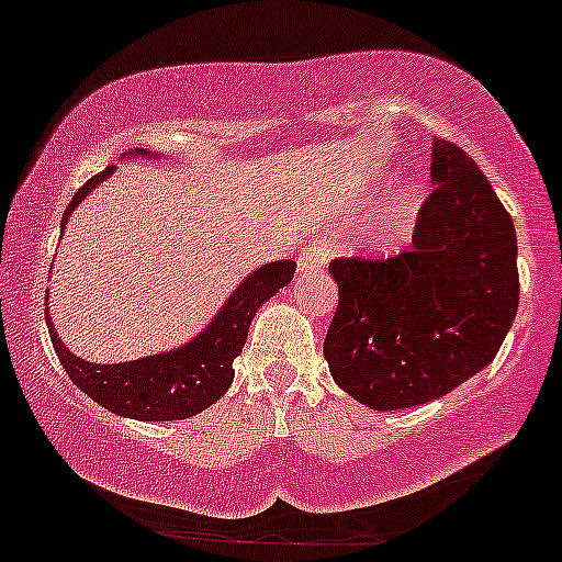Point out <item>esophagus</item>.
<instances>
[{
	"instance_id": "34e87169",
	"label": "esophagus",
	"mask_w": 562,
	"mask_h": 562,
	"mask_svg": "<svg viewBox=\"0 0 562 562\" xmlns=\"http://www.w3.org/2000/svg\"><path fill=\"white\" fill-rule=\"evenodd\" d=\"M325 263H327V254H325V248H322V245H317V243L306 245V248H303V254L299 256V269H301V272H312V269H325Z\"/></svg>"
}]
</instances>
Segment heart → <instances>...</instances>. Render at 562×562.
Masks as SVG:
<instances>
[{
    "mask_svg": "<svg viewBox=\"0 0 562 562\" xmlns=\"http://www.w3.org/2000/svg\"><path fill=\"white\" fill-rule=\"evenodd\" d=\"M415 205H417V184L415 182L396 184L389 192V198H385L383 211L375 216V229L391 232L412 209H415Z\"/></svg>",
    "mask_w": 562,
    "mask_h": 562,
    "instance_id": "b5f03b06",
    "label": "heart"
}]
</instances>
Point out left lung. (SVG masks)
<instances>
[{
    "mask_svg": "<svg viewBox=\"0 0 562 562\" xmlns=\"http://www.w3.org/2000/svg\"><path fill=\"white\" fill-rule=\"evenodd\" d=\"M434 192L393 259H335L330 375L378 412L441 398L499 351L518 312L513 218L465 150L434 139Z\"/></svg>",
    "mask_w": 562,
    "mask_h": 562,
    "instance_id": "1",
    "label": "left lung"
}]
</instances>
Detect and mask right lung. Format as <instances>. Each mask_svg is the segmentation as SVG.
<instances>
[{"mask_svg":"<svg viewBox=\"0 0 562 562\" xmlns=\"http://www.w3.org/2000/svg\"><path fill=\"white\" fill-rule=\"evenodd\" d=\"M156 158L150 150L126 153V158ZM115 166H108L97 177L76 192L68 203L66 216H63V229H66L68 216L74 214L76 205L81 203L97 184L111 177ZM295 261L282 259L263 263V267L250 272L245 280L232 290L214 319L200 330L190 344L171 348V351L153 353V357L134 359V362L119 364H94L87 359L76 357L68 351L66 344L57 338V330L49 319L47 306V327L53 338L55 353L60 359L63 370L79 389L94 398L97 404L111 409L113 415L132 417V420L145 423H166V420H187L198 412L209 409L211 404L227 393L235 378L232 362L240 357L248 327L263 301H269L280 288L293 280Z\"/></svg>","mask_w":562,"mask_h":562,"instance_id":"right-lung-1","label":"right lung"}]
</instances>
